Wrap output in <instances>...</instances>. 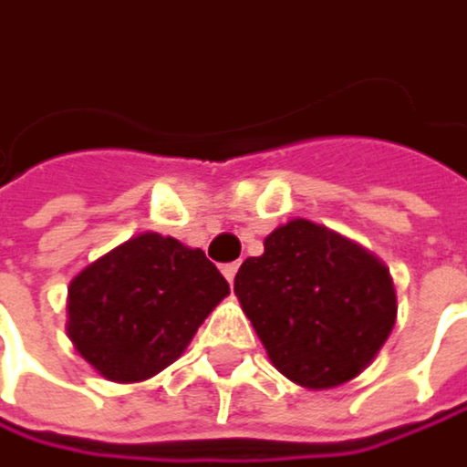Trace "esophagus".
Masks as SVG:
<instances>
[{"mask_svg":"<svg viewBox=\"0 0 467 467\" xmlns=\"http://www.w3.org/2000/svg\"><path fill=\"white\" fill-rule=\"evenodd\" d=\"M221 274L226 276V282L232 285V282H235V274H238V263H229V265H223L221 268Z\"/></svg>","mask_w":467,"mask_h":467,"instance_id":"34e87169","label":"esophagus"}]
</instances>
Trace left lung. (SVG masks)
<instances>
[{
	"instance_id": "left-lung-1",
	"label": "left lung",
	"mask_w": 467,
	"mask_h": 467,
	"mask_svg": "<svg viewBox=\"0 0 467 467\" xmlns=\"http://www.w3.org/2000/svg\"><path fill=\"white\" fill-rule=\"evenodd\" d=\"M235 296L274 367L304 389L361 375L397 320L389 268L328 226L293 218L235 276Z\"/></svg>"
}]
</instances>
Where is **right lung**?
Instances as JSON below:
<instances>
[{"instance_id":"1","label":"right lung","mask_w":467,"mask_h":467,"mask_svg":"<svg viewBox=\"0 0 467 467\" xmlns=\"http://www.w3.org/2000/svg\"><path fill=\"white\" fill-rule=\"evenodd\" d=\"M226 296L202 249L141 232L70 282L67 337L106 380L141 383L182 356Z\"/></svg>"}]
</instances>
